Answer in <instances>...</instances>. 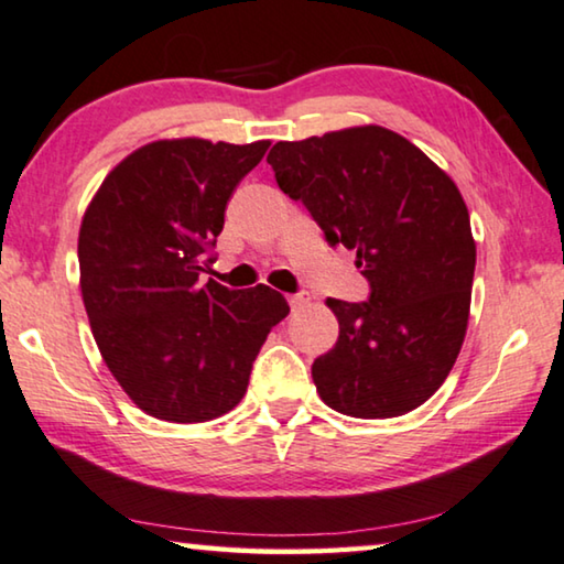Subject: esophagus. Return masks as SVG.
<instances>
[{"mask_svg": "<svg viewBox=\"0 0 564 564\" xmlns=\"http://www.w3.org/2000/svg\"><path fill=\"white\" fill-rule=\"evenodd\" d=\"M288 302H290L292 310H300L302 305H307L310 295H307V292H295V295H288Z\"/></svg>", "mask_w": 564, "mask_h": 564, "instance_id": "esophagus-1", "label": "esophagus"}]
</instances>
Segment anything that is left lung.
I'll list each match as a JSON object with an SVG mask.
<instances>
[{"label":"left lung","instance_id":"1","mask_svg":"<svg viewBox=\"0 0 564 564\" xmlns=\"http://www.w3.org/2000/svg\"><path fill=\"white\" fill-rule=\"evenodd\" d=\"M267 162L325 241L356 251L371 288L366 302L328 297L340 333L313 364L317 394L361 420L417 410L468 328L476 241L460 191L420 147L373 124L276 142Z\"/></svg>","mask_w":564,"mask_h":564}]
</instances>
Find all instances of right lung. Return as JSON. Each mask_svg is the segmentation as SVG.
I'll return each mask as SVG.
<instances>
[{"label": "right lung", "mask_w": 564, "mask_h": 564, "mask_svg": "<svg viewBox=\"0 0 564 564\" xmlns=\"http://www.w3.org/2000/svg\"><path fill=\"white\" fill-rule=\"evenodd\" d=\"M267 147L198 137L144 144L106 175L86 208L80 295L96 346L152 417L187 424L231 412L269 330L290 313L267 284L200 282L226 203Z\"/></svg>", "instance_id": "obj_1"}]
</instances>
